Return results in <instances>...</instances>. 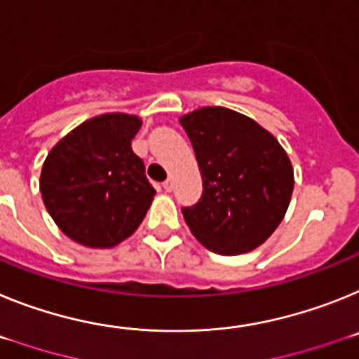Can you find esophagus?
Here are the masks:
<instances>
[{
	"instance_id": "esophagus-1",
	"label": "esophagus",
	"mask_w": 359,
	"mask_h": 359,
	"mask_svg": "<svg viewBox=\"0 0 359 359\" xmlns=\"http://www.w3.org/2000/svg\"><path fill=\"white\" fill-rule=\"evenodd\" d=\"M162 188H164V191L170 193L171 189H173V180H171V179L164 180V182H162Z\"/></svg>"
}]
</instances>
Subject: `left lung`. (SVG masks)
Segmentation results:
<instances>
[{
  "label": "left lung",
  "mask_w": 359,
  "mask_h": 359,
  "mask_svg": "<svg viewBox=\"0 0 359 359\" xmlns=\"http://www.w3.org/2000/svg\"><path fill=\"white\" fill-rule=\"evenodd\" d=\"M202 175L201 201L184 208L193 236L218 255L249 253L282 222L294 173L285 149L257 121L224 106L180 117Z\"/></svg>",
  "instance_id": "1"
}]
</instances>
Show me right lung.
<instances>
[{
    "label": "right lung",
    "instance_id": "obj_1",
    "mask_svg": "<svg viewBox=\"0 0 359 359\" xmlns=\"http://www.w3.org/2000/svg\"><path fill=\"white\" fill-rule=\"evenodd\" d=\"M137 115L102 114L65 135L46 155L39 189L68 238L108 249L132 236L155 197L144 162L132 149Z\"/></svg>",
    "mask_w": 359,
    "mask_h": 359
}]
</instances>
